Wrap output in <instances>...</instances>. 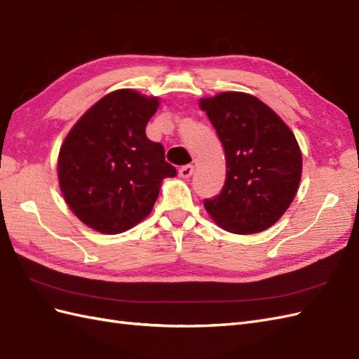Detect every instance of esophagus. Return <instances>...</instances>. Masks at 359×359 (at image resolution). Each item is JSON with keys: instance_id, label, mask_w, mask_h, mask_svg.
<instances>
[{"instance_id": "obj_1", "label": "esophagus", "mask_w": 359, "mask_h": 359, "mask_svg": "<svg viewBox=\"0 0 359 359\" xmlns=\"http://www.w3.org/2000/svg\"><path fill=\"white\" fill-rule=\"evenodd\" d=\"M192 172H194V167H192V165H185V167H180V168H179V176H180L182 179L191 177Z\"/></svg>"}]
</instances>
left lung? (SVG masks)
Here are the masks:
<instances>
[{"mask_svg":"<svg viewBox=\"0 0 359 359\" xmlns=\"http://www.w3.org/2000/svg\"><path fill=\"white\" fill-rule=\"evenodd\" d=\"M198 104L226 153L224 187L219 196L205 200L209 217L238 235L271 227L299 189L302 151L296 136L274 110L244 92H222Z\"/></svg>","mask_w":359,"mask_h":359,"instance_id":"left-lung-1","label":"left lung"}]
</instances>
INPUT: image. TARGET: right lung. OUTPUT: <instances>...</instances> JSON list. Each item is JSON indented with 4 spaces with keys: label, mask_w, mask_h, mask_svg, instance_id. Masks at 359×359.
Masks as SVG:
<instances>
[{
    "label": "right lung",
    "mask_w": 359,
    "mask_h": 359,
    "mask_svg": "<svg viewBox=\"0 0 359 359\" xmlns=\"http://www.w3.org/2000/svg\"><path fill=\"white\" fill-rule=\"evenodd\" d=\"M158 97L118 89L88 109L63 141L57 176L74 215L100 233L132 229L151 212L162 180L176 176L163 145L145 135Z\"/></svg>",
    "instance_id": "right-lung-1"
}]
</instances>
